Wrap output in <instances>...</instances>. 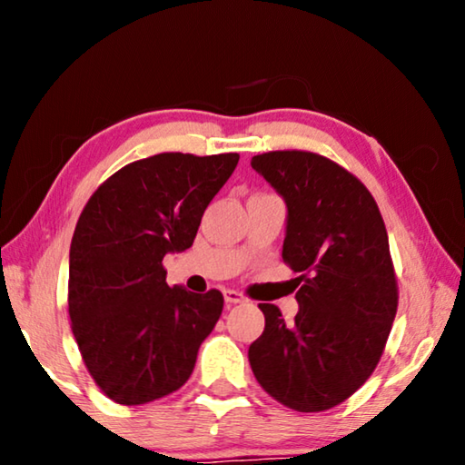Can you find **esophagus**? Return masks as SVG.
<instances>
[{
  "label": "esophagus",
  "instance_id": "34e87169",
  "mask_svg": "<svg viewBox=\"0 0 465 465\" xmlns=\"http://www.w3.org/2000/svg\"><path fill=\"white\" fill-rule=\"evenodd\" d=\"M223 297H225L227 303H243V302H246V297H243L240 291H233V289H225Z\"/></svg>",
  "mask_w": 465,
  "mask_h": 465
}]
</instances>
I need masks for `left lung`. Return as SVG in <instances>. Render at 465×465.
Listing matches in <instances>:
<instances>
[{
  "mask_svg": "<svg viewBox=\"0 0 465 465\" xmlns=\"http://www.w3.org/2000/svg\"><path fill=\"white\" fill-rule=\"evenodd\" d=\"M250 163L287 204L282 261L302 272L293 324L277 305H258L264 332L250 367L281 404L328 411L373 373L396 318L388 232L363 183L324 155L293 149Z\"/></svg>",
  "mask_w": 465,
  "mask_h": 465,
  "instance_id": "left-lung-1",
  "label": "left lung"
}]
</instances>
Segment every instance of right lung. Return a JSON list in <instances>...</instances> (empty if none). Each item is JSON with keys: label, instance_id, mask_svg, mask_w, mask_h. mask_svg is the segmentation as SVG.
I'll use <instances>...</instances> for the list:
<instances>
[{"label": "right lung", "instance_id": "add662e5", "mask_svg": "<svg viewBox=\"0 0 465 465\" xmlns=\"http://www.w3.org/2000/svg\"><path fill=\"white\" fill-rule=\"evenodd\" d=\"M238 153H157L133 162L90 196L69 250V318L94 381L124 406L183 388L223 310L168 287L163 256L193 246L201 217Z\"/></svg>", "mask_w": 465, "mask_h": 465}]
</instances>
